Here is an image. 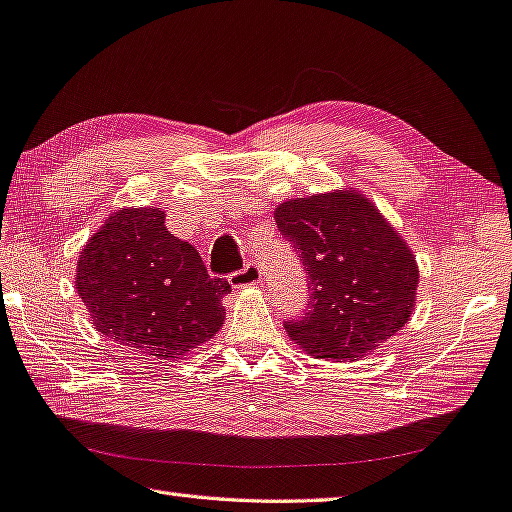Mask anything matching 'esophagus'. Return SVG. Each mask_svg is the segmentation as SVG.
Instances as JSON below:
<instances>
[{
    "instance_id": "1",
    "label": "esophagus",
    "mask_w": 512,
    "mask_h": 512,
    "mask_svg": "<svg viewBox=\"0 0 512 512\" xmlns=\"http://www.w3.org/2000/svg\"><path fill=\"white\" fill-rule=\"evenodd\" d=\"M264 277V272H261V266L257 261H248V264L240 270H235L229 275V281L233 288H246V285H257Z\"/></svg>"
}]
</instances>
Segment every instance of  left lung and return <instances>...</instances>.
Listing matches in <instances>:
<instances>
[{"mask_svg":"<svg viewBox=\"0 0 512 512\" xmlns=\"http://www.w3.org/2000/svg\"><path fill=\"white\" fill-rule=\"evenodd\" d=\"M275 222L310 277L307 310L283 323L301 349L347 362L408 323L419 270L373 202L340 189L281 202Z\"/></svg>","mask_w":512,"mask_h":512,"instance_id":"obj_1","label":"left lung"}]
</instances>
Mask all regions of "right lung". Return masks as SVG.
I'll use <instances>...</instances> for the list:
<instances>
[{
	"label": "right lung",
	"mask_w": 512,
	"mask_h": 512,
	"mask_svg": "<svg viewBox=\"0 0 512 512\" xmlns=\"http://www.w3.org/2000/svg\"><path fill=\"white\" fill-rule=\"evenodd\" d=\"M76 290L95 329L122 347L168 360L222 327L227 279L165 229V213L122 209L82 248Z\"/></svg>",
	"instance_id": "add662e5"
}]
</instances>
